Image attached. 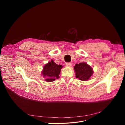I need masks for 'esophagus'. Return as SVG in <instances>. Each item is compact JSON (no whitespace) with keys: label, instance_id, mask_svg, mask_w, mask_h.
<instances>
[{"label":"esophagus","instance_id":"esophagus-1","mask_svg":"<svg viewBox=\"0 0 125 125\" xmlns=\"http://www.w3.org/2000/svg\"><path fill=\"white\" fill-rule=\"evenodd\" d=\"M71 62H66V66L67 67H71Z\"/></svg>","mask_w":125,"mask_h":125}]
</instances>
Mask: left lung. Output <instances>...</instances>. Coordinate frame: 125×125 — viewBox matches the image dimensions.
<instances>
[{
  "label": "left lung",
  "instance_id": "obj_1",
  "mask_svg": "<svg viewBox=\"0 0 125 125\" xmlns=\"http://www.w3.org/2000/svg\"><path fill=\"white\" fill-rule=\"evenodd\" d=\"M76 78L80 80L86 81L92 76L93 69L85 62H80L76 64L74 67Z\"/></svg>",
  "mask_w": 125,
  "mask_h": 125
}]
</instances>
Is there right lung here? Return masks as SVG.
Masks as SVG:
<instances>
[{"label": "right lung", "mask_w": 125, "mask_h": 125, "mask_svg": "<svg viewBox=\"0 0 125 125\" xmlns=\"http://www.w3.org/2000/svg\"><path fill=\"white\" fill-rule=\"evenodd\" d=\"M62 65H58L54 62L53 60L46 64L43 68L42 74L43 77L46 78L45 81L52 82L55 80V79L59 78V75L62 68Z\"/></svg>", "instance_id": "right-lung-1"}]
</instances>
